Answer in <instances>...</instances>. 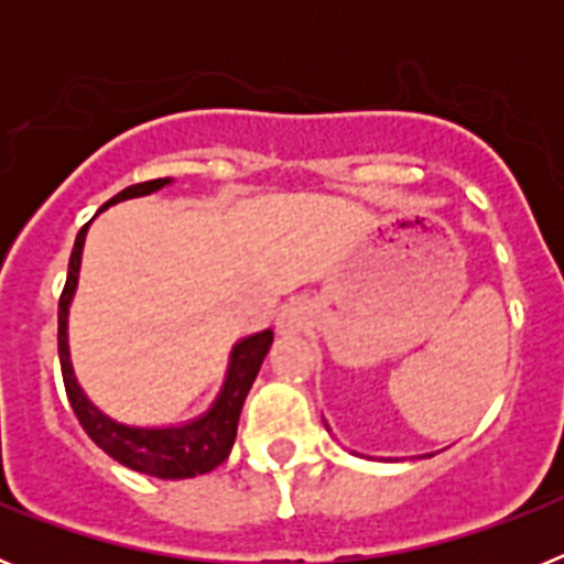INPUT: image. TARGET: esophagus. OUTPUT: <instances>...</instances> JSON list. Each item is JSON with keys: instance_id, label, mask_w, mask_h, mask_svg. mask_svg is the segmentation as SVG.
<instances>
[{"instance_id": "34e87169", "label": "esophagus", "mask_w": 564, "mask_h": 564, "mask_svg": "<svg viewBox=\"0 0 564 564\" xmlns=\"http://www.w3.org/2000/svg\"><path fill=\"white\" fill-rule=\"evenodd\" d=\"M311 302H305V299H293V302H288L285 307H282V313H279L276 318V330L282 333V336H293V333H302L307 325H311Z\"/></svg>"}]
</instances>
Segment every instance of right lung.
I'll return each mask as SVG.
<instances>
[{"mask_svg":"<svg viewBox=\"0 0 564 564\" xmlns=\"http://www.w3.org/2000/svg\"><path fill=\"white\" fill-rule=\"evenodd\" d=\"M169 183H172V177L134 183V186L115 194L109 203H104V208L121 200H132V197H143V194H152L158 188L169 186ZM89 223L78 231L76 246H73V253H69L67 282H64L62 299H58V358H62L64 390H67L69 406L76 412L84 432L96 441L98 449L107 452L121 466L149 477H161V480H186V477L206 475V471L220 466L228 457V452H231L234 437H237L239 412H242V403H246V395L251 390L259 367H262L268 350H271L273 330L253 333V336L239 338L234 344L220 395L214 398L212 406L203 415L194 417V421L181 423V426H129V423L112 421L84 395L82 383H78L76 372H73L67 344L69 302L76 296L84 237H87Z\"/></svg>","mask_w":564,"mask_h":564,"instance_id":"1","label":"right lung"}]
</instances>
